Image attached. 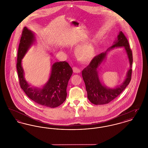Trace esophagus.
I'll use <instances>...</instances> for the list:
<instances>
[{
    "mask_svg": "<svg viewBox=\"0 0 148 148\" xmlns=\"http://www.w3.org/2000/svg\"><path fill=\"white\" fill-rule=\"evenodd\" d=\"M73 71L74 73H79L80 72V69L77 66H74L73 68Z\"/></svg>",
    "mask_w": 148,
    "mask_h": 148,
    "instance_id": "esophagus-1",
    "label": "esophagus"
}]
</instances>
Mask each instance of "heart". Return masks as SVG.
<instances>
[{
  "instance_id": "heart-1",
  "label": "heart",
  "mask_w": 148,
  "mask_h": 148,
  "mask_svg": "<svg viewBox=\"0 0 148 148\" xmlns=\"http://www.w3.org/2000/svg\"><path fill=\"white\" fill-rule=\"evenodd\" d=\"M95 49L90 44H84L79 46L76 50L77 58L83 61L90 60L94 56Z\"/></svg>"
}]
</instances>
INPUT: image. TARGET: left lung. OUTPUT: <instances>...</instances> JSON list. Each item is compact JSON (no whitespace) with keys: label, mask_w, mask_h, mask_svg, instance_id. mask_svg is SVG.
I'll list each match as a JSON object with an SVG mask.
<instances>
[{"label":"left lung","mask_w":148,"mask_h":148,"mask_svg":"<svg viewBox=\"0 0 148 148\" xmlns=\"http://www.w3.org/2000/svg\"><path fill=\"white\" fill-rule=\"evenodd\" d=\"M120 47H124L130 65V68L127 72L126 79L120 86L115 89L106 88L101 84L99 80L97 69L105 58L106 52L94 57L90 64L82 71V77L86 86L88 98L95 105L108 104L117 98L126 88L132 79L133 53L130 48L129 42L122 32H120L117 40L111 48Z\"/></svg>","instance_id":"left-lung-1"}]
</instances>
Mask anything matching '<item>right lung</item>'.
<instances>
[{"label": "right lung", "instance_id": "1", "mask_svg": "<svg viewBox=\"0 0 148 148\" xmlns=\"http://www.w3.org/2000/svg\"><path fill=\"white\" fill-rule=\"evenodd\" d=\"M34 40L33 33L24 27L22 31L17 55L16 69L19 84L29 98L36 103L50 108H56L63 104L66 99V88L73 70L65 61L55 63L52 65L49 80L42 89L29 88L24 78L21 62Z\"/></svg>", "mask_w": 148, "mask_h": 148}]
</instances>
